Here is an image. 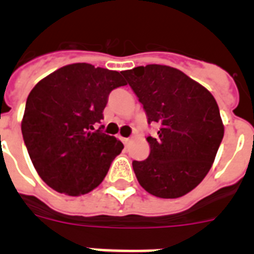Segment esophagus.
<instances>
[{"mask_svg":"<svg viewBox=\"0 0 254 254\" xmlns=\"http://www.w3.org/2000/svg\"><path fill=\"white\" fill-rule=\"evenodd\" d=\"M122 141L126 143V145H127V143H128L129 141H131V138H129V137H122Z\"/></svg>","mask_w":254,"mask_h":254,"instance_id":"1","label":"esophagus"}]
</instances>
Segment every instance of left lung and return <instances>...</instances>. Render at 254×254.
Returning <instances> with one entry per match:
<instances>
[{
    "mask_svg": "<svg viewBox=\"0 0 254 254\" xmlns=\"http://www.w3.org/2000/svg\"><path fill=\"white\" fill-rule=\"evenodd\" d=\"M156 138H146L149 158L133 160L138 183L150 194L178 198L202 182L224 137V125L212 94L186 73L163 64L122 71Z\"/></svg>",
    "mask_w": 254,
    "mask_h": 254,
    "instance_id": "8db88e82",
    "label": "left lung"
}]
</instances>
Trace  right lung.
I'll return each mask as SVG.
<instances>
[{"label": "right lung", "instance_id": "right-lung-1", "mask_svg": "<svg viewBox=\"0 0 254 254\" xmlns=\"http://www.w3.org/2000/svg\"><path fill=\"white\" fill-rule=\"evenodd\" d=\"M123 85L117 71L73 64L33 87L21 132L31 163L49 187L80 196L102 183L123 143L95 126L103 120L111 91Z\"/></svg>", "mask_w": 254, "mask_h": 254}]
</instances>
